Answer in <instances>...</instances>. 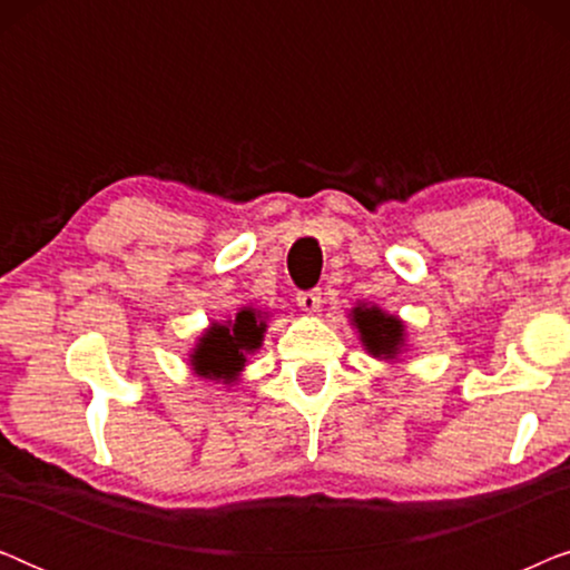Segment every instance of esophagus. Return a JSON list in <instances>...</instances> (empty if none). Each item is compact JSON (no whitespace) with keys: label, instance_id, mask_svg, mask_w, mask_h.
<instances>
[{"label":"esophagus","instance_id":"obj_1","mask_svg":"<svg viewBox=\"0 0 570 570\" xmlns=\"http://www.w3.org/2000/svg\"><path fill=\"white\" fill-rule=\"evenodd\" d=\"M298 303L301 311H306V314H316L318 308H322V291H306V293H298Z\"/></svg>","mask_w":570,"mask_h":570}]
</instances>
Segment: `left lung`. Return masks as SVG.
Masks as SVG:
<instances>
[{
  "label": "left lung",
  "mask_w": 570,
  "mask_h": 570,
  "mask_svg": "<svg viewBox=\"0 0 570 570\" xmlns=\"http://www.w3.org/2000/svg\"><path fill=\"white\" fill-rule=\"evenodd\" d=\"M350 324L361 334L363 347L379 361H396L404 350V322L400 316L386 314L379 306L357 303L350 311Z\"/></svg>",
  "instance_id": "obj_1"
}]
</instances>
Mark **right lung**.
Masks as SVG:
<instances>
[{"mask_svg":"<svg viewBox=\"0 0 570 570\" xmlns=\"http://www.w3.org/2000/svg\"><path fill=\"white\" fill-rule=\"evenodd\" d=\"M267 318L264 311L244 306L236 318L209 324L189 353V365L199 379L233 386L246 368L248 355L262 347Z\"/></svg>","mask_w":570,"mask_h":570,"instance_id":"add662e5","label":"right lung"}]
</instances>
